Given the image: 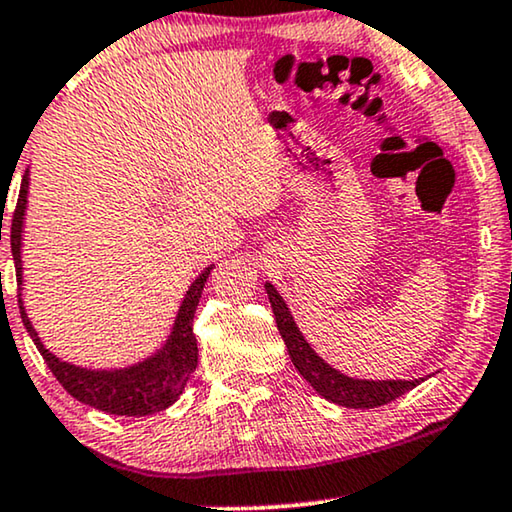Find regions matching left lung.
Segmentation results:
<instances>
[{
  "mask_svg": "<svg viewBox=\"0 0 512 512\" xmlns=\"http://www.w3.org/2000/svg\"><path fill=\"white\" fill-rule=\"evenodd\" d=\"M266 294H269L273 315H276V327L283 336L285 348L290 352V359L308 385L313 387L320 397L336 403V406L345 408H376L383 403H390L392 399L401 397L415 385H420L424 378L415 380H366V378H352L345 376L334 366L327 364L318 352L311 348L301 334L297 322H294L290 308H287L285 299L280 297L276 287L266 283Z\"/></svg>",
  "mask_w": 512,
  "mask_h": 512,
  "instance_id": "obj_1",
  "label": "left lung"
}]
</instances>
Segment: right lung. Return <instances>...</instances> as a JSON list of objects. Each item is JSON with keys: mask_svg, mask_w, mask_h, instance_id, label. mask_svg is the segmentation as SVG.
I'll return each instance as SVG.
<instances>
[{"mask_svg": "<svg viewBox=\"0 0 512 512\" xmlns=\"http://www.w3.org/2000/svg\"><path fill=\"white\" fill-rule=\"evenodd\" d=\"M27 194H30V169L25 171L23 183H20L18 206L11 220V253L16 262L18 276V304L20 318L25 322V329L30 331L34 345H37L41 357L46 359L48 369L53 376L60 380V385L67 390L71 397L78 399L85 406L104 410L109 415H125V417H141L153 415L160 410L169 408L181 397L187 380L192 371L197 369V336H194L192 322L194 311H197L201 290H204L208 273L213 266H206L192 285L187 287L185 297L178 306L171 331L164 338L160 348L150 352L148 357L129 366H118V369H88V366H78L64 362L53 355L39 338V331L34 329L30 315L25 311L23 301V232H25V213H27ZM2 241V236H0Z\"/></svg>", "mask_w": 512, "mask_h": 512, "instance_id": "right-lung-1", "label": "right lung"}]
</instances>
